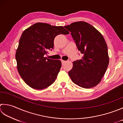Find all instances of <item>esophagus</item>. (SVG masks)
<instances>
[{
	"mask_svg": "<svg viewBox=\"0 0 123 123\" xmlns=\"http://www.w3.org/2000/svg\"><path fill=\"white\" fill-rule=\"evenodd\" d=\"M61 62H62V65L64 64V63H65V62H66V61H64V60H61Z\"/></svg>",
	"mask_w": 123,
	"mask_h": 123,
	"instance_id": "34e87169",
	"label": "esophagus"
}]
</instances>
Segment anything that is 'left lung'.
I'll return each mask as SVG.
<instances>
[{"instance_id":"8db88e82","label":"left lung","mask_w":123,"mask_h":123,"mask_svg":"<svg viewBox=\"0 0 123 123\" xmlns=\"http://www.w3.org/2000/svg\"><path fill=\"white\" fill-rule=\"evenodd\" d=\"M64 28L71 32L82 59L73 62L68 72L73 82L85 88L94 87L99 83L109 64L106 42L99 31L90 24L76 22Z\"/></svg>"}]
</instances>
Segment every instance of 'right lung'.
<instances>
[{
	"label": "right lung",
	"mask_w": 123,
	"mask_h": 123,
	"mask_svg": "<svg viewBox=\"0 0 123 123\" xmlns=\"http://www.w3.org/2000/svg\"><path fill=\"white\" fill-rule=\"evenodd\" d=\"M69 32L62 26L36 23L23 31L19 40L15 58L21 78L36 90L47 88L54 82L61 67L59 60L45 57L53 49L57 35Z\"/></svg>",
	"instance_id": "obj_1"
}]
</instances>
